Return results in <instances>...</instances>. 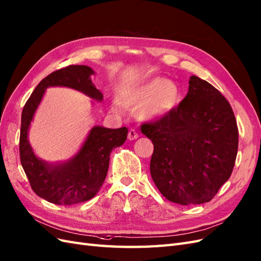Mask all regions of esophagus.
<instances>
[{"instance_id": "1", "label": "esophagus", "mask_w": 261, "mask_h": 261, "mask_svg": "<svg viewBox=\"0 0 261 261\" xmlns=\"http://www.w3.org/2000/svg\"><path fill=\"white\" fill-rule=\"evenodd\" d=\"M138 138H139L138 132H137L136 130L131 129V130L129 131V133H128V139H129L130 141H132V140H136V139H138Z\"/></svg>"}]
</instances>
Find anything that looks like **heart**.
Listing matches in <instances>:
<instances>
[{"label": "heart", "instance_id": "b5f03b06", "mask_svg": "<svg viewBox=\"0 0 261 261\" xmlns=\"http://www.w3.org/2000/svg\"><path fill=\"white\" fill-rule=\"evenodd\" d=\"M180 88L174 81L156 77L119 98L128 109H139L142 119H158L168 115L179 102ZM117 111V109H114Z\"/></svg>", "mask_w": 261, "mask_h": 261}]
</instances>
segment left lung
<instances>
[{
	"instance_id": "1",
	"label": "left lung",
	"mask_w": 261,
	"mask_h": 261,
	"mask_svg": "<svg viewBox=\"0 0 261 261\" xmlns=\"http://www.w3.org/2000/svg\"><path fill=\"white\" fill-rule=\"evenodd\" d=\"M152 140L156 187L177 204H201L217 195L233 172L238 129L229 102L206 81L192 75L179 105L141 125Z\"/></svg>"
}]
</instances>
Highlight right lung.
I'll list each match as a JSON object with an SVG mask.
<instances>
[{
	"instance_id": "right-lung-1",
	"label": "right lung",
	"mask_w": 261,
	"mask_h": 261,
	"mask_svg": "<svg viewBox=\"0 0 261 261\" xmlns=\"http://www.w3.org/2000/svg\"><path fill=\"white\" fill-rule=\"evenodd\" d=\"M94 73L87 65H69L52 72L37 85L21 113V166L36 195L48 202L71 205L95 197L107 176L111 151L122 145L128 136L125 126L108 129L96 125L89 131L80 151L68 162L50 164L35 155L28 141V130L46 89L50 86L70 87L101 101L103 96L91 80Z\"/></svg>"
}]
</instances>
